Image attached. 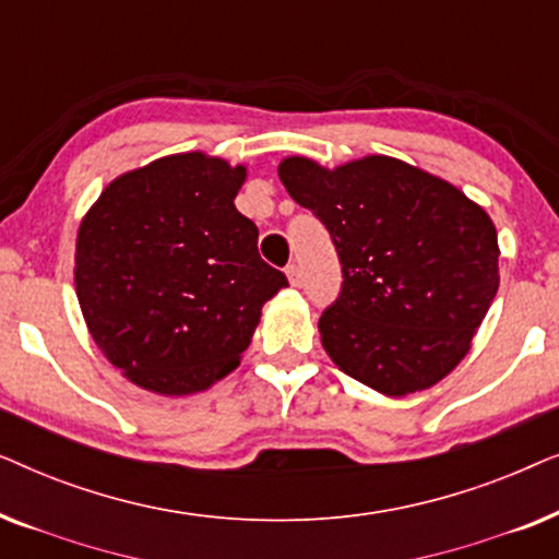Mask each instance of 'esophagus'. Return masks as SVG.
<instances>
[{
    "label": "esophagus",
    "mask_w": 559,
    "mask_h": 559,
    "mask_svg": "<svg viewBox=\"0 0 559 559\" xmlns=\"http://www.w3.org/2000/svg\"><path fill=\"white\" fill-rule=\"evenodd\" d=\"M285 272H287L289 285H293V287H302V272H300V266H297V264H289Z\"/></svg>",
    "instance_id": "obj_1"
}]
</instances>
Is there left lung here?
Segmentation results:
<instances>
[{"label":"left lung","instance_id":"left-lung-1","mask_svg":"<svg viewBox=\"0 0 559 559\" xmlns=\"http://www.w3.org/2000/svg\"><path fill=\"white\" fill-rule=\"evenodd\" d=\"M282 186L333 236L341 297L320 318L325 354L384 396L445 379L499 289V239L453 182L386 155L325 167L293 155Z\"/></svg>","mask_w":559,"mask_h":559}]
</instances>
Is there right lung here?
Returning <instances> with one entry per match:
<instances>
[{"mask_svg":"<svg viewBox=\"0 0 559 559\" xmlns=\"http://www.w3.org/2000/svg\"><path fill=\"white\" fill-rule=\"evenodd\" d=\"M247 165L178 152L121 173L81 218L73 282L98 350L147 392L186 396L241 364L287 277L236 211Z\"/></svg>","mask_w":559,"mask_h":559,"instance_id":"1","label":"right lung"}]
</instances>
